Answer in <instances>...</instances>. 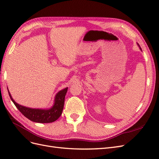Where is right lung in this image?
<instances>
[{
    "instance_id": "add662e5",
    "label": "right lung",
    "mask_w": 159,
    "mask_h": 159,
    "mask_svg": "<svg viewBox=\"0 0 159 159\" xmlns=\"http://www.w3.org/2000/svg\"><path fill=\"white\" fill-rule=\"evenodd\" d=\"M68 91V88L59 91L56 95L55 103L50 109H31L22 106V105L16 103L14 100L12 98V96L8 91V94L14 104L15 105L16 108L20 111L22 115L30 119V121L42 123H48L54 122L58 119L61 115L64 105L65 96Z\"/></svg>"
}]
</instances>
